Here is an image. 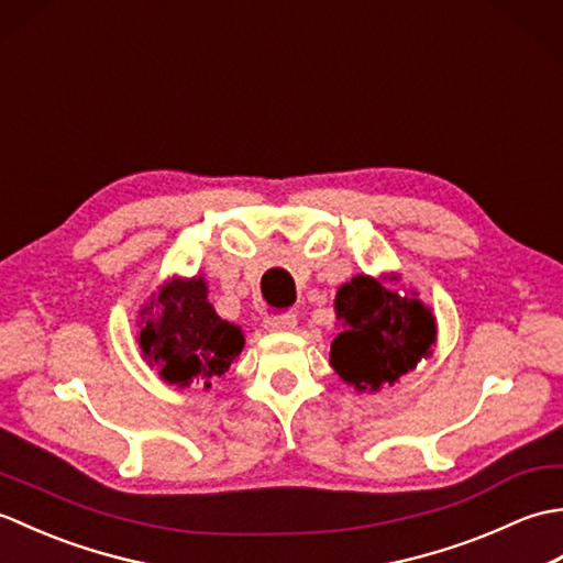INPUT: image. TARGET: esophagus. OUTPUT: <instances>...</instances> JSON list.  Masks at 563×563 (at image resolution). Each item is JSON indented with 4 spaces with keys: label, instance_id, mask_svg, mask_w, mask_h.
Listing matches in <instances>:
<instances>
[{
    "label": "esophagus",
    "instance_id": "obj_1",
    "mask_svg": "<svg viewBox=\"0 0 563 563\" xmlns=\"http://www.w3.org/2000/svg\"><path fill=\"white\" fill-rule=\"evenodd\" d=\"M263 327L268 331H292L297 327V317L295 314H280V317H268L263 321Z\"/></svg>",
    "mask_w": 563,
    "mask_h": 563
}]
</instances>
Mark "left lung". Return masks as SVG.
I'll use <instances>...</instances> for the list:
<instances>
[{
	"mask_svg": "<svg viewBox=\"0 0 563 563\" xmlns=\"http://www.w3.org/2000/svg\"><path fill=\"white\" fill-rule=\"evenodd\" d=\"M397 283L399 273L355 275L333 300L341 333L331 341L329 363L355 391L394 387L433 355L438 321L416 290L401 292Z\"/></svg>",
	"mask_w": 563,
	"mask_h": 563,
	"instance_id": "obj_1",
	"label": "left lung"
}]
</instances>
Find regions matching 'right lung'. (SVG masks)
I'll return each mask as SVG.
<instances>
[{"label": "right lung", "instance_id": "add662e5", "mask_svg": "<svg viewBox=\"0 0 563 563\" xmlns=\"http://www.w3.org/2000/svg\"><path fill=\"white\" fill-rule=\"evenodd\" d=\"M137 343L166 385L184 389L198 379L210 389L244 351V331L214 312L202 275H174L137 312Z\"/></svg>", "mask_w": 563, "mask_h": 563}]
</instances>
